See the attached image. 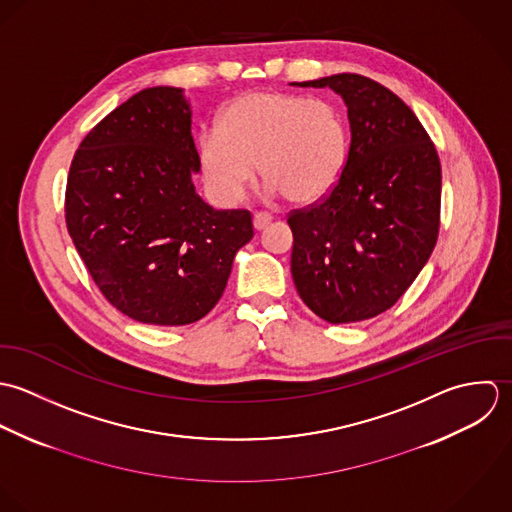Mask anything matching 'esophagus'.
I'll list each match as a JSON object with an SVG mask.
<instances>
[{"label":"esophagus","mask_w":512,"mask_h":512,"mask_svg":"<svg viewBox=\"0 0 512 512\" xmlns=\"http://www.w3.org/2000/svg\"><path fill=\"white\" fill-rule=\"evenodd\" d=\"M271 215L269 213H265V211H257L255 215H253V227L257 229V231H261V229H265L269 223H271Z\"/></svg>","instance_id":"obj_1"}]
</instances>
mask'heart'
Segmentation results:
<instances>
[{
  "label": "heart",
  "mask_w": 512,
  "mask_h": 512,
  "mask_svg": "<svg viewBox=\"0 0 512 512\" xmlns=\"http://www.w3.org/2000/svg\"><path fill=\"white\" fill-rule=\"evenodd\" d=\"M346 152L348 132L334 104L279 91L231 101L219 128H207L200 138L205 182L223 204L241 200L255 162L271 194L293 204L316 202L338 182Z\"/></svg>",
  "instance_id": "obj_1"
}]
</instances>
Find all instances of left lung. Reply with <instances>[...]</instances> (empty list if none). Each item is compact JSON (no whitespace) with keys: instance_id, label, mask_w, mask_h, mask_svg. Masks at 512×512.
Here are the masks:
<instances>
[{"instance_id":"obj_1","label":"left lung","mask_w":512,"mask_h":512,"mask_svg":"<svg viewBox=\"0 0 512 512\" xmlns=\"http://www.w3.org/2000/svg\"><path fill=\"white\" fill-rule=\"evenodd\" d=\"M299 85L344 99L350 148L334 188L287 215L293 281L326 322L374 318L398 303L435 247L439 156L413 110L384 85L356 73Z\"/></svg>"}]
</instances>
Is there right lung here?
Returning <instances> with one entry per match:
<instances>
[{
	"instance_id": "right-lung-1",
	"label": "right lung",
	"mask_w": 512,
	"mask_h": 512,
	"mask_svg": "<svg viewBox=\"0 0 512 512\" xmlns=\"http://www.w3.org/2000/svg\"><path fill=\"white\" fill-rule=\"evenodd\" d=\"M198 170L190 104L174 87L116 106L73 156L69 235L104 299L138 322L204 318L253 237L247 209H213L196 194Z\"/></svg>"
}]
</instances>
